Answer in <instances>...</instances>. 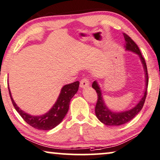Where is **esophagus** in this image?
<instances>
[{
    "mask_svg": "<svg viewBox=\"0 0 160 160\" xmlns=\"http://www.w3.org/2000/svg\"><path fill=\"white\" fill-rule=\"evenodd\" d=\"M90 82H89V79L88 78H82L80 81V87L81 88H85L89 86Z\"/></svg>",
    "mask_w": 160,
    "mask_h": 160,
    "instance_id": "1",
    "label": "esophagus"
}]
</instances>
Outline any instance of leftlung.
<instances>
[{
	"label": "left lung",
	"mask_w": 160,
	"mask_h": 160,
	"mask_svg": "<svg viewBox=\"0 0 160 160\" xmlns=\"http://www.w3.org/2000/svg\"><path fill=\"white\" fill-rule=\"evenodd\" d=\"M123 37H124V39L126 42L125 48L126 50H129L134 53L137 54L139 56L141 61L143 64V67H144V71H145V79H146V88H145V91L144 95H143L142 98L140 100L137 106L134 108L131 109V110L123 111V112H113L107 108L106 104H105L103 96L101 94V90L98 84L96 81H94L92 84V88H94L95 91L97 92L98 95V99L96 106H95V115H96L97 118L101 121L102 123H104L105 125L107 126H120L124 123L128 122L131 120L135 117L139 111L142 110L144 106L145 99H146L147 94V87H148V82H149V77H148V72H147V68L146 65V62L144 57H142V54L140 52L139 48L138 47L137 44L131 39L130 37L123 33Z\"/></svg>",
	"instance_id": "1"
}]
</instances>
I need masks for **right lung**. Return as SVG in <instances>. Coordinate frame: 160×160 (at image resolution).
<instances>
[{
    "label": "right lung",
    "mask_w": 160,
    "mask_h": 160,
    "mask_svg": "<svg viewBox=\"0 0 160 160\" xmlns=\"http://www.w3.org/2000/svg\"><path fill=\"white\" fill-rule=\"evenodd\" d=\"M79 85V81H76L71 84L65 85L62 88L60 94L53 107L44 115L36 116L29 115L21 110L12 98L9 88L8 90L14 108L28 124L39 130H50L59 124L65 118L70 106V100L77 92Z\"/></svg>",
    "instance_id": "right-lung-1"
}]
</instances>
